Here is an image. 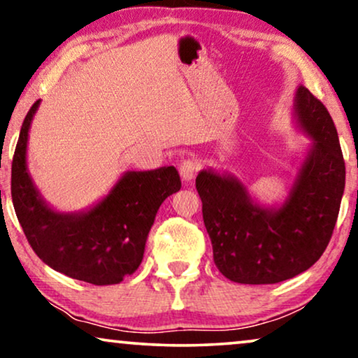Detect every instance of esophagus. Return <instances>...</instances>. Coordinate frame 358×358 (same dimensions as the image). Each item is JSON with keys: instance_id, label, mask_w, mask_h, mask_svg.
I'll return each mask as SVG.
<instances>
[{"instance_id": "1", "label": "esophagus", "mask_w": 358, "mask_h": 358, "mask_svg": "<svg viewBox=\"0 0 358 358\" xmlns=\"http://www.w3.org/2000/svg\"><path fill=\"white\" fill-rule=\"evenodd\" d=\"M199 169H200V164L195 158H187L179 164L180 178H182L184 180H187V182L195 178V174L199 173Z\"/></svg>"}]
</instances>
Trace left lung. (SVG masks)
<instances>
[{
  "label": "left lung",
  "instance_id": "8db88e82",
  "mask_svg": "<svg viewBox=\"0 0 358 358\" xmlns=\"http://www.w3.org/2000/svg\"><path fill=\"white\" fill-rule=\"evenodd\" d=\"M293 115L313 140L280 207H264L231 174L200 171L195 187L213 261L231 282L264 285L305 272L334 231L345 187V163L329 112L298 86Z\"/></svg>",
  "mask_w": 358,
  "mask_h": 358
}]
</instances>
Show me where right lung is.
I'll use <instances>...</instances> for the list:
<instances>
[{"label":"right lung","mask_w":358,"mask_h":358,"mask_svg":"<svg viewBox=\"0 0 358 358\" xmlns=\"http://www.w3.org/2000/svg\"><path fill=\"white\" fill-rule=\"evenodd\" d=\"M41 101L27 112L11 168L17 220L34 252L53 271L92 285L120 283L141 264L161 203L180 189L174 166L127 171L104 199L83 212L53 210L27 169V138Z\"/></svg>","instance_id":"obj_1"}]
</instances>
